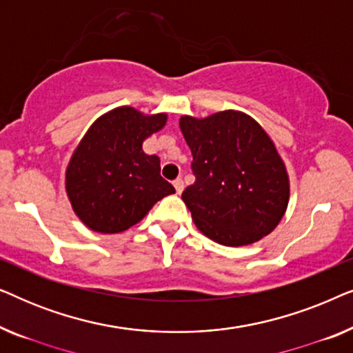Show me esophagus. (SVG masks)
<instances>
[{
	"label": "esophagus",
	"mask_w": 353,
	"mask_h": 353,
	"mask_svg": "<svg viewBox=\"0 0 353 353\" xmlns=\"http://www.w3.org/2000/svg\"><path fill=\"white\" fill-rule=\"evenodd\" d=\"M173 186H175L176 194H181V192H183V188H185V185H183V180H181V178H178V180L173 181Z\"/></svg>",
	"instance_id": "esophagus-1"
}]
</instances>
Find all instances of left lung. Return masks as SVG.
I'll return each mask as SVG.
<instances>
[{
    "label": "left lung",
    "instance_id": "1",
    "mask_svg": "<svg viewBox=\"0 0 353 353\" xmlns=\"http://www.w3.org/2000/svg\"><path fill=\"white\" fill-rule=\"evenodd\" d=\"M180 128L196 176L181 199L197 230L228 248L272 233L286 214L289 176L267 132L231 109L205 119L183 115Z\"/></svg>",
    "mask_w": 353,
    "mask_h": 353
}]
</instances>
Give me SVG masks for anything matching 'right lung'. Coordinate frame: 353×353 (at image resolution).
<instances>
[{
  "label": "right lung",
  "instance_id": "right-lung-1",
  "mask_svg": "<svg viewBox=\"0 0 353 353\" xmlns=\"http://www.w3.org/2000/svg\"><path fill=\"white\" fill-rule=\"evenodd\" d=\"M167 114L115 108L88 128L65 170L75 215L96 233H122L141 221L157 201L175 192L161 176V159L143 141L165 127Z\"/></svg>",
  "mask_w": 353,
  "mask_h": 353
}]
</instances>
